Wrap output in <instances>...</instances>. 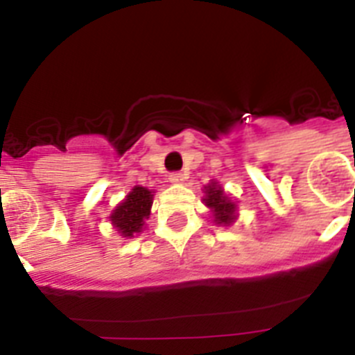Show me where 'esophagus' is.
I'll list each match as a JSON object with an SVG mask.
<instances>
[{
    "label": "esophagus",
    "mask_w": 355,
    "mask_h": 355,
    "mask_svg": "<svg viewBox=\"0 0 355 355\" xmlns=\"http://www.w3.org/2000/svg\"><path fill=\"white\" fill-rule=\"evenodd\" d=\"M168 181H171V183H174V184L183 183V181H184V174H181V172H172V174L168 175Z\"/></svg>",
    "instance_id": "obj_1"
}]
</instances>
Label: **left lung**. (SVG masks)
<instances>
[{"label": "left lung", "mask_w": 355, "mask_h": 355, "mask_svg": "<svg viewBox=\"0 0 355 355\" xmlns=\"http://www.w3.org/2000/svg\"><path fill=\"white\" fill-rule=\"evenodd\" d=\"M205 202L208 208L213 209L215 213V222L216 224L229 225L233 222V213H234V205L227 197L224 196V190L216 183H211L206 187V197Z\"/></svg>", "instance_id": "left-lung-1"}]
</instances>
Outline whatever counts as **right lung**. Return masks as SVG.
<instances>
[{
	"instance_id": "add662e5",
	"label": "right lung",
	"mask_w": 355,
	"mask_h": 355,
	"mask_svg": "<svg viewBox=\"0 0 355 355\" xmlns=\"http://www.w3.org/2000/svg\"><path fill=\"white\" fill-rule=\"evenodd\" d=\"M153 206V192L144 187H135L128 197L112 213V224L122 236H133L142 231V225L149 216Z\"/></svg>"
}]
</instances>
